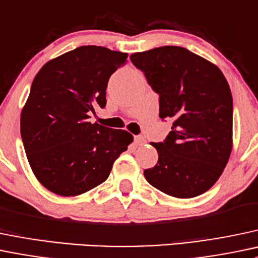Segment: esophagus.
Returning <instances> with one entry per match:
<instances>
[{
    "instance_id": "esophagus-1",
    "label": "esophagus",
    "mask_w": 258,
    "mask_h": 258,
    "mask_svg": "<svg viewBox=\"0 0 258 258\" xmlns=\"http://www.w3.org/2000/svg\"><path fill=\"white\" fill-rule=\"evenodd\" d=\"M135 143L137 146H143L146 143V138L143 136H135Z\"/></svg>"
}]
</instances>
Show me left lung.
Wrapping results in <instances>:
<instances>
[{
  "label": "left lung",
  "mask_w": 258,
  "mask_h": 258,
  "mask_svg": "<svg viewBox=\"0 0 258 258\" xmlns=\"http://www.w3.org/2000/svg\"><path fill=\"white\" fill-rule=\"evenodd\" d=\"M131 61L159 94V117L172 118L164 142L153 143L158 162L148 183L188 199L216 183L232 150V95L221 70L185 48L167 45L135 53Z\"/></svg>",
  "instance_id": "left-lung-1"
}]
</instances>
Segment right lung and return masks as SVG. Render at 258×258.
Masks as SVG:
<instances>
[{
    "mask_svg": "<svg viewBox=\"0 0 258 258\" xmlns=\"http://www.w3.org/2000/svg\"><path fill=\"white\" fill-rule=\"evenodd\" d=\"M127 53L83 45L47 61L32 83L21 112V136L40 184L61 197H77L106 180L113 162L134 136L89 122L106 105L111 74Z\"/></svg>",
    "mask_w": 258,
    "mask_h": 258,
    "instance_id": "add662e5",
    "label": "right lung"
}]
</instances>
